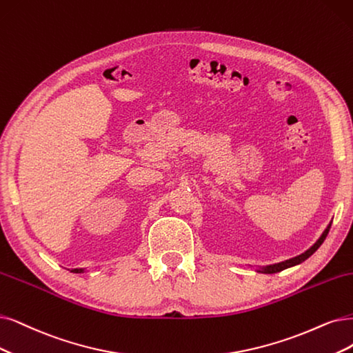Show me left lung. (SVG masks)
<instances>
[{
	"instance_id": "obj_1",
	"label": "left lung",
	"mask_w": 353,
	"mask_h": 353,
	"mask_svg": "<svg viewBox=\"0 0 353 353\" xmlns=\"http://www.w3.org/2000/svg\"><path fill=\"white\" fill-rule=\"evenodd\" d=\"M330 227H332V221H330V224H329L327 227H325V230L323 231V234L319 237V240H317L314 244H312L308 250H305L304 253L298 254V256H295V257H292V259L283 260V262H279V263H275V265L260 266L259 269H256V272H259V273H266V275H270V273H278V272H281V270H285V269H288V268H292V266H296V265H299V263H303L304 260H307L311 254H314V253L317 252L319 247L323 244V241L325 240V237H327V234H329V231H330Z\"/></svg>"
}]
</instances>
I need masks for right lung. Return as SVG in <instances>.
<instances>
[{
  "label": "right lung",
  "mask_w": 353,
  "mask_h": 353,
  "mask_svg": "<svg viewBox=\"0 0 353 353\" xmlns=\"http://www.w3.org/2000/svg\"><path fill=\"white\" fill-rule=\"evenodd\" d=\"M71 272H74V273H83L84 269L83 268H80V269H71Z\"/></svg>",
  "instance_id": "add662e5"
}]
</instances>
